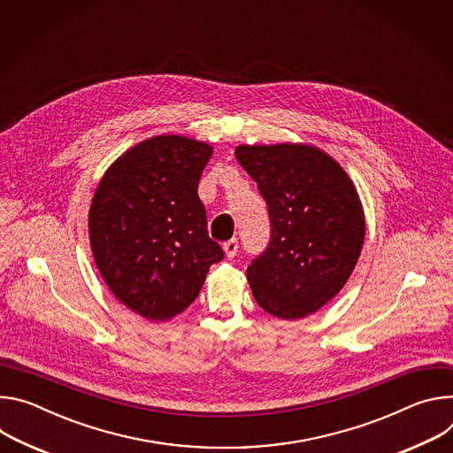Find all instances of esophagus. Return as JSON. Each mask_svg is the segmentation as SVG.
Segmentation results:
<instances>
[{
    "instance_id": "34e87169",
    "label": "esophagus",
    "mask_w": 453,
    "mask_h": 453,
    "mask_svg": "<svg viewBox=\"0 0 453 453\" xmlns=\"http://www.w3.org/2000/svg\"><path fill=\"white\" fill-rule=\"evenodd\" d=\"M237 248H239V241L234 237V239H230V241H226L225 244H223V250H225V256L228 257V259H234L235 256H237Z\"/></svg>"
}]
</instances>
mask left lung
I'll use <instances>...</instances> for the list:
<instances>
[{
	"label": "left lung",
	"instance_id": "left-lung-1",
	"mask_svg": "<svg viewBox=\"0 0 453 453\" xmlns=\"http://www.w3.org/2000/svg\"><path fill=\"white\" fill-rule=\"evenodd\" d=\"M235 158L268 205L270 242L246 270L257 304L284 320L319 311L353 273L365 237L358 192L306 143L239 145Z\"/></svg>",
	"mask_w": 453,
	"mask_h": 453
}]
</instances>
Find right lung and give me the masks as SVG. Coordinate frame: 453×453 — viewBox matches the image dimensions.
<instances>
[{
  "label": "right lung",
  "instance_id": "1",
  "mask_svg": "<svg viewBox=\"0 0 453 453\" xmlns=\"http://www.w3.org/2000/svg\"><path fill=\"white\" fill-rule=\"evenodd\" d=\"M209 143L165 134L131 147L100 180L89 207V242L113 295L147 320L187 310L207 272L225 257L209 237L197 196Z\"/></svg>",
  "mask_w": 453,
  "mask_h": 453
}]
</instances>
